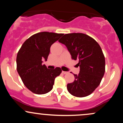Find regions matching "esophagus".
Instances as JSON below:
<instances>
[{"label":"esophagus","instance_id":"esophagus-1","mask_svg":"<svg viewBox=\"0 0 123 123\" xmlns=\"http://www.w3.org/2000/svg\"><path fill=\"white\" fill-rule=\"evenodd\" d=\"M62 73H63V74H68V72H65V71H62Z\"/></svg>","mask_w":123,"mask_h":123}]
</instances>
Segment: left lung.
Returning a JSON list of instances; mask_svg holds the SVG:
<instances>
[{
    "mask_svg": "<svg viewBox=\"0 0 123 123\" xmlns=\"http://www.w3.org/2000/svg\"><path fill=\"white\" fill-rule=\"evenodd\" d=\"M59 42L67 47L72 59L78 60V75L74 74L73 83L67 84L68 91L77 97H87L100 84L105 71V60L101 47L88 35L81 33L63 35Z\"/></svg>",
    "mask_w": 123,
    "mask_h": 123,
    "instance_id": "obj_1",
    "label": "left lung"
}]
</instances>
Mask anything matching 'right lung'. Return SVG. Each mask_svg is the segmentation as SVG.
Listing matches in <instances>:
<instances>
[{
    "label": "right lung",
    "instance_id": "add662e5",
    "mask_svg": "<svg viewBox=\"0 0 123 123\" xmlns=\"http://www.w3.org/2000/svg\"><path fill=\"white\" fill-rule=\"evenodd\" d=\"M62 33L42 32L28 38L18 51L17 70L24 85L32 92L44 94L53 89L56 77L62 72L60 68L48 69L43 64L47 61L50 47Z\"/></svg>",
    "mask_w": 123,
    "mask_h": 123
}]
</instances>
